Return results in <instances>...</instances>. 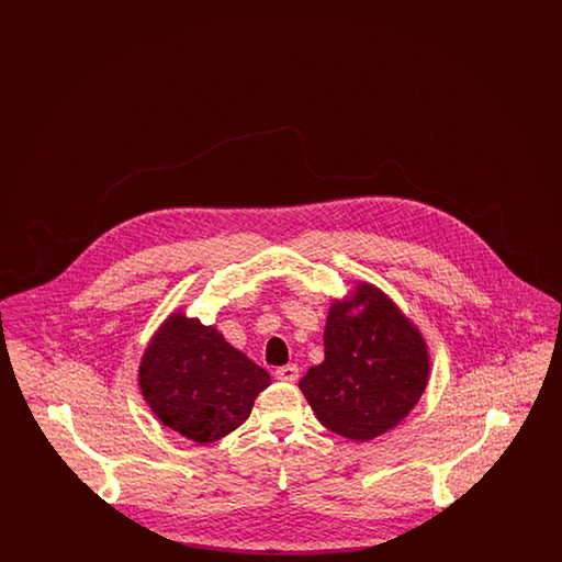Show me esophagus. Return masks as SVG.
<instances>
[{"mask_svg":"<svg viewBox=\"0 0 562 562\" xmlns=\"http://www.w3.org/2000/svg\"><path fill=\"white\" fill-rule=\"evenodd\" d=\"M276 376H278L280 381H289V383H294V381L299 379V367H296V364H286V367H280V369L276 371Z\"/></svg>","mask_w":562,"mask_h":562,"instance_id":"34e87169","label":"esophagus"}]
</instances>
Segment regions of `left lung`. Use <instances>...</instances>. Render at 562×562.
Instances as JSON below:
<instances>
[{"label": "left lung", "mask_w": 562, "mask_h": 562, "mask_svg": "<svg viewBox=\"0 0 562 562\" xmlns=\"http://www.w3.org/2000/svg\"><path fill=\"white\" fill-rule=\"evenodd\" d=\"M422 330L371 282L335 299L324 326V360L299 387L324 428L369 442L396 428L428 387Z\"/></svg>", "instance_id": "left-lung-1"}]
</instances>
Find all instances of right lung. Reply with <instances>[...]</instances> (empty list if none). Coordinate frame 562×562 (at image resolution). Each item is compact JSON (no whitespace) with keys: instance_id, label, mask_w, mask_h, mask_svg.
I'll return each mask as SVG.
<instances>
[{"instance_id":"obj_1","label":"right lung","mask_w":562,"mask_h":562,"mask_svg":"<svg viewBox=\"0 0 562 562\" xmlns=\"http://www.w3.org/2000/svg\"><path fill=\"white\" fill-rule=\"evenodd\" d=\"M269 383L268 371L223 333L183 312L161 322L138 364V387L151 413L198 445L240 428Z\"/></svg>"}]
</instances>
